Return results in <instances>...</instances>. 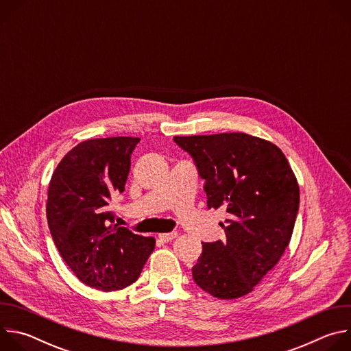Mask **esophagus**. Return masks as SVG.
I'll return each mask as SVG.
<instances>
[{
    "label": "esophagus",
    "instance_id": "esophagus-1",
    "mask_svg": "<svg viewBox=\"0 0 351 351\" xmlns=\"http://www.w3.org/2000/svg\"><path fill=\"white\" fill-rule=\"evenodd\" d=\"M178 236V232H171V233H161L158 234V239L164 243H168V241H172L175 237Z\"/></svg>",
    "mask_w": 351,
    "mask_h": 351
}]
</instances>
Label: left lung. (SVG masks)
Masks as SVG:
<instances>
[{
	"mask_svg": "<svg viewBox=\"0 0 351 351\" xmlns=\"http://www.w3.org/2000/svg\"><path fill=\"white\" fill-rule=\"evenodd\" d=\"M206 180L208 208L223 207L226 239L203 243L191 268L197 286L221 300L239 298L278 264L291 239L300 190L274 143L245 133L175 136Z\"/></svg>",
	"mask_w": 351,
	"mask_h": 351,
	"instance_id": "1",
	"label": "left lung"
}]
</instances>
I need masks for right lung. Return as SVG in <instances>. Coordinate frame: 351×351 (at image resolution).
<instances>
[{
    "label": "right lung",
    "mask_w": 351,
    "mask_h": 351,
    "mask_svg": "<svg viewBox=\"0 0 351 351\" xmlns=\"http://www.w3.org/2000/svg\"><path fill=\"white\" fill-rule=\"evenodd\" d=\"M138 137L91 138L61 160L48 186L47 221L53 240L76 278L111 291L134 283L156 247L154 237L114 225L108 210L125 191Z\"/></svg>",
    "instance_id": "add662e5"
}]
</instances>
